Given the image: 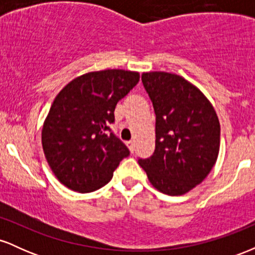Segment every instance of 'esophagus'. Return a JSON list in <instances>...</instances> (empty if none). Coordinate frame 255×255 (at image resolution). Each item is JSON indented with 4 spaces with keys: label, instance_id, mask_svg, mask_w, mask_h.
<instances>
[{
    "label": "esophagus",
    "instance_id": "esophagus-1",
    "mask_svg": "<svg viewBox=\"0 0 255 255\" xmlns=\"http://www.w3.org/2000/svg\"><path fill=\"white\" fill-rule=\"evenodd\" d=\"M126 145H127V147L129 148V151L133 153L134 150H135V145H134V141L133 140H129V141H126Z\"/></svg>",
    "mask_w": 255,
    "mask_h": 255
}]
</instances>
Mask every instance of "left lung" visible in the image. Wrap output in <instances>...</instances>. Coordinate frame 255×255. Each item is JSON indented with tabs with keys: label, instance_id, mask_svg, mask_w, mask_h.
Here are the masks:
<instances>
[{
	"label": "left lung",
	"instance_id": "1",
	"mask_svg": "<svg viewBox=\"0 0 255 255\" xmlns=\"http://www.w3.org/2000/svg\"><path fill=\"white\" fill-rule=\"evenodd\" d=\"M141 80L156 114V150L137 162L157 191L186 194L203 182L217 162L218 116L206 96L181 75L146 72Z\"/></svg>",
	"mask_w": 255,
	"mask_h": 255
}]
</instances>
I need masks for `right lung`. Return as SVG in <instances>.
<instances>
[{"label": "right lung", "mask_w": 255, "mask_h": 255, "mask_svg": "<svg viewBox=\"0 0 255 255\" xmlns=\"http://www.w3.org/2000/svg\"><path fill=\"white\" fill-rule=\"evenodd\" d=\"M140 74L125 69L90 72L58 92L42 128L48 164L63 186L79 193L103 187L129 154L109 133L114 110L137 84Z\"/></svg>", "instance_id": "obj_1"}]
</instances>
